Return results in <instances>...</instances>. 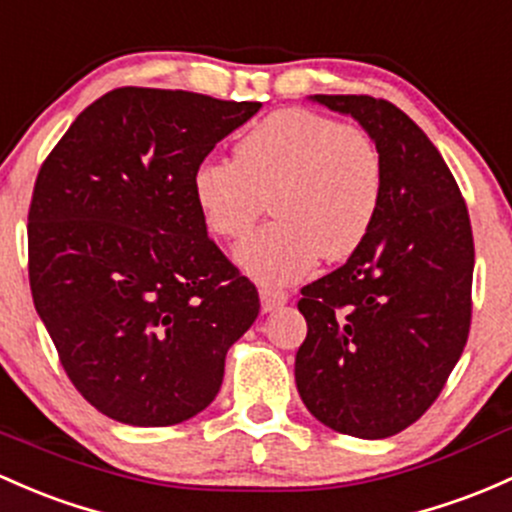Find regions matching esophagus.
Listing matches in <instances>:
<instances>
[{
  "label": "esophagus",
  "instance_id": "1",
  "mask_svg": "<svg viewBox=\"0 0 512 512\" xmlns=\"http://www.w3.org/2000/svg\"><path fill=\"white\" fill-rule=\"evenodd\" d=\"M260 299H262V311H265V314H272V311H277L279 306L287 304L289 294L282 292V289L262 287L260 289Z\"/></svg>",
  "mask_w": 512,
  "mask_h": 512
}]
</instances>
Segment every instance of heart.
<instances>
[{
  "mask_svg": "<svg viewBox=\"0 0 512 512\" xmlns=\"http://www.w3.org/2000/svg\"><path fill=\"white\" fill-rule=\"evenodd\" d=\"M233 152L235 161L203 159L191 191L208 230L233 242L250 235L270 198L277 220L238 250L257 282L287 284L321 257L346 260L373 230L385 169L363 129L287 107L255 122Z\"/></svg>",
  "mask_w": 512,
  "mask_h": 512,
  "instance_id": "b5f03b06",
  "label": "heart"
}]
</instances>
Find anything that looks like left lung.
Listing matches in <instances>:
<instances>
[{
    "instance_id": "1",
    "label": "left lung",
    "mask_w": 512,
    "mask_h": 512,
    "mask_svg": "<svg viewBox=\"0 0 512 512\" xmlns=\"http://www.w3.org/2000/svg\"><path fill=\"white\" fill-rule=\"evenodd\" d=\"M351 115L378 144V218L348 262L301 289L304 343L294 378L333 432L385 439L417 422L464 353L473 235L464 196L400 107L370 95H311Z\"/></svg>"
}]
</instances>
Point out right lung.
Returning a JSON list of instances; mask_svg holds the SVG:
<instances>
[{"instance_id":"1","label":"right lung","mask_w":512,"mask_h":512,"mask_svg":"<svg viewBox=\"0 0 512 512\" xmlns=\"http://www.w3.org/2000/svg\"><path fill=\"white\" fill-rule=\"evenodd\" d=\"M262 102L117 88L85 107L36 176L34 306L75 390L132 427H169L218 395L225 353L260 314L208 238L193 169Z\"/></svg>"}]
</instances>
